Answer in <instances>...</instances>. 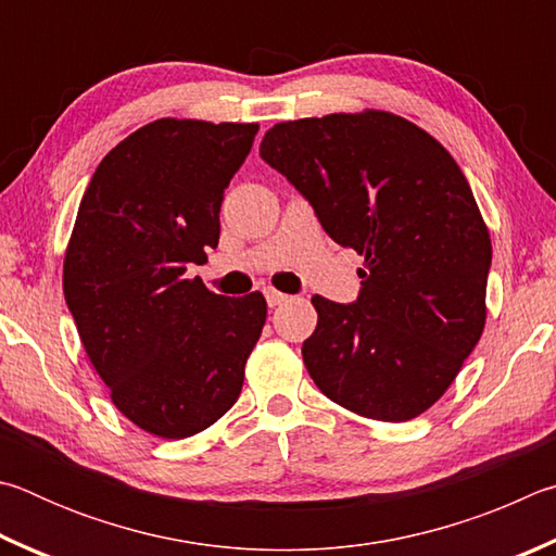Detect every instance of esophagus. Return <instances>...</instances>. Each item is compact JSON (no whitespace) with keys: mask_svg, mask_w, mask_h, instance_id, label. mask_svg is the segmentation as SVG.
<instances>
[{"mask_svg":"<svg viewBox=\"0 0 556 556\" xmlns=\"http://www.w3.org/2000/svg\"><path fill=\"white\" fill-rule=\"evenodd\" d=\"M263 293H266V303L270 307H278V305H283V303H288V300H290L286 293H278V290H273V288L263 290Z\"/></svg>","mask_w":556,"mask_h":556,"instance_id":"obj_1","label":"esophagus"}]
</instances>
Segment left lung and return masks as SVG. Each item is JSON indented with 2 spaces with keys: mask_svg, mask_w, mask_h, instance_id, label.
Segmentation results:
<instances>
[{
  "mask_svg": "<svg viewBox=\"0 0 556 556\" xmlns=\"http://www.w3.org/2000/svg\"><path fill=\"white\" fill-rule=\"evenodd\" d=\"M261 159L364 256L356 303L313 298L303 362L329 401L368 420L432 407L485 325L489 227L450 151L403 116L364 110L280 122Z\"/></svg>",
  "mask_w": 556,
  "mask_h": 556,
  "instance_id": "1",
  "label": "left lung"
}]
</instances>
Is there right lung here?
Wrapping results in <instances>:
<instances>
[{"label":"right lung","mask_w":556,"mask_h":556,"mask_svg":"<svg viewBox=\"0 0 556 556\" xmlns=\"http://www.w3.org/2000/svg\"><path fill=\"white\" fill-rule=\"evenodd\" d=\"M258 124L155 119L97 165L63 261L87 356L126 420L163 440L237 403L266 298L214 295L188 263L219 243V207Z\"/></svg>","instance_id":"1"}]
</instances>
